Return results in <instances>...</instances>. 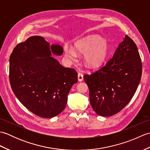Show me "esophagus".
Segmentation results:
<instances>
[{
	"label": "esophagus",
	"instance_id": "esophagus-1",
	"mask_svg": "<svg viewBox=\"0 0 150 150\" xmlns=\"http://www.w3.org/2000/svg\"><path fill=\"white\" fill-rule=\"evenodd\" d=\"M83 79H84L83 75H82V73H78V81L79 82H81V81H83Z\"/></svg>",
	"mask_w": 150,
	"mask_h": 150
}]
</instances>
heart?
<instances>
[{
  "label": "heart",
  "mask_w": 150,
  "mask_h": 150,
  "mask_svg": "<svg viewBox=\"0 0 150 150\" xmlns=\"http://www.w3.org/2000/svg\"><path fill=\"white\" fill-rule=\"evenodd\" d=\"M84 55V63L88 68H97L103 64L108 54L106 40L97 35H91L76 41L74 49L66 47L64 55L71 61H76L77 54Z\"/></svg>",
  "instance_id": "b5f03b06"
}]
</instances>
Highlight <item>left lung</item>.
<instances>
[{
    "mask_svg": "<svg viewBox=\"0 0 150 150\" xmlns=\"http://www.w3.org/2000/svg\"><path fill=\"white\" fill-rule=\"evenodd\" d=\"M141 76L142 62L137 47L126 35L106 65L90 75L84 76L95 113L110 117L122 110L134 95Z\"/></svg>",
    "mask_w": 150,
    "mask_h": 150,
    "instance_id": "obj_1",
    "label": "left lung"
}]
</instances>
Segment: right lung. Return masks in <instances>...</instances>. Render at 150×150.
Masks as SVG:
<instances>
[{
  "instance_id": "1",
  "label": "right lung",
  "mask_w": 150,
  "mask_h": 150,
  "mask_svg": "<svg viewBox=\"0 0 150 150\" xmlns=\"http://www.w3.org/2000/svg\"><path fill=\"white\" fill-rule=\"evenodd\" d=\"M64 52L40 36L17 44L9 58V81L18 100L36 115L52 118L64 110L68 95L78 81L74 69L65 68L52 56Z\"/></svg>"
}]
</instances>
